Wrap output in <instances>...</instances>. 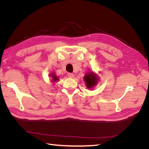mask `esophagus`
Wrapping results in <instances>:
<instances>
[{"instance_id":"esophagus-1","label":"esophagus","mask_w":149,"mask_h":149,"mask_svg":"<svg viewBox=\"0 0 149 149\" xmlns=\"http://www.w3.org/2000/svg\"><path fill=\"white\" fill-rule=\"evenodd\" d=\"M68 77H69V78H74V74H73V73H70L68 74Z\"/></svg>"}]
</instances>
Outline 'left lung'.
<instances>
[{
    "label": "left lung",
    "mask_w": 149,
    "mask_h": 149,
    "mask_svg": "<svg viewBox=\"0 0 149 149\" xmlns=\"http://www.w3.org/2000/svg\"><path fill=\"white\" fill-rule=\"evenodd\" d=\"M98 76L96 73H94L93 71L88 72L84 76L86 86L88 89H93L94 86H95L98 83Z\"/></svg>",
    "instance_id": "obj_1"
}]
</instances>
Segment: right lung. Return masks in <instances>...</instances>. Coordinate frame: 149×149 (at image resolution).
<instances>
[{"mask_svg":"<svg viewBox=\"0 0 149 149\" xmlns=\"http://www.w3.org/2000/svg\"><path fill=\"white\" fill-rule=\"evenodd\" d=\"M50 76L52 77V79H51L52 82H56V81H57L59 80V78H58V77H57L56 74L54 73H51Z\"/></svg>","mask_w":149,"mask_h":149,"instance_id":"1","label":"right lung"}]
</instances>
